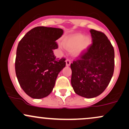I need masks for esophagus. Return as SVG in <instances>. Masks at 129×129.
Returning <instances> with one entry per match:
<instances>
[{"mask_svg": "<svg viewBox=\"0 0 129 129\" xmlns=\"http://www.w3.org/2000/svg\"><path fill=\"white\" fill-rule=\"evenodd\" d=\"M66 66H70V63H71V60H70V59H67V60H66Z\"/></svg>", "mask_w": 129, "mask_h": 129, "instance_id": "obj_1", "label": "esophagus"}]
</instances>
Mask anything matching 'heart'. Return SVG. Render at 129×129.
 Returning a JSON list of instances; mask_svg holds the SVG:
<instances>
[{
    "instance_id": "obj_1",
    "label": "heart",
    "mask_w": 129,
    "mask_h": 129,
    "mask_svg": "<svg viewBox=\"0 0 129 129\" xmlns=\"http://www.w3.org/2000/svg\"><path fill=\"white\" fill-rule=\"evenodd\" d=\"M90 39L88 37H86L82 34H77L72 35L70 37L63 41V45L66 48L69 50H73V53L75 55L80 54L84 51L90 44Z\"/></svg>"
}]
</instances>
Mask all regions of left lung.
<instances>
[{
    "mask_svg": "<svg viewBox=\"0 0 129 129\" xmlns=\"http://www.w3.org/2000/svg\"><path fill=\"white\" fill-rule=\"evenodd\" d=\"M90 32L92 43L70 65L75 92L89 99L105 90L114 69V51L110 41L100 31L91 29Z\"/></svg>",
    "mask_w": 129,
    "mask_h": 129,
    "instance_id": "8db88e82",
    "label": "left lung"
}]
</instances>
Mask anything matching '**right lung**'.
<instances>
[{
  "instance_id": "right-lung-1",
  "label": "right lung",
  "mask_w": 129,
  "mask_h": 129,
  "mask_svg": "<svg viewBox=\"0 0 129 129\" xmlns=\"http://www.w3.org/2000/svg\"><path fill=\"white\" fill-rule=\"evenodd\" d=\"M62 29L39 26L23 37L17 47L15 72L19 85L33 99L50 94L58 74L66 66V59H57L53 49L62 36Z\"/></svg>"
}]
</instances>
